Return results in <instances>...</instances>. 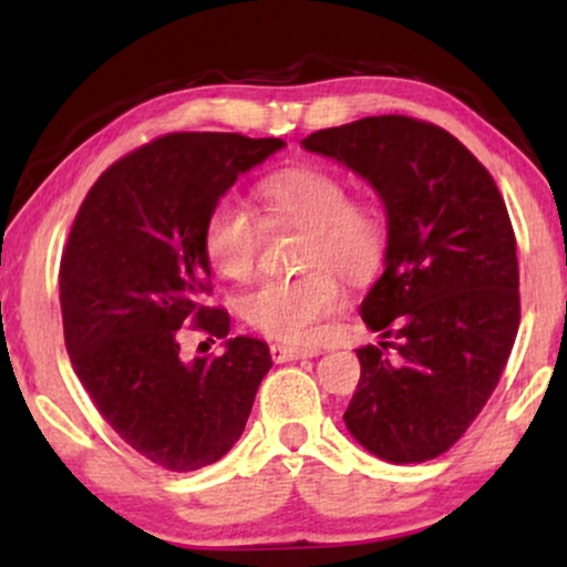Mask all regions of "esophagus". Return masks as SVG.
Listing matches in <instances>:
<instances>
[{
	"label": "esophagus",
	"mask_w": 567,
	"mask_h": 567,
	"mask_svg": "<svg viewBox=\"0 0 567 567\" xmlns=\"http://www.w3.org/2000/svg\"><path fill=\"white\" fill-rule=\"evenodd\" d=\"M320 351L317 348H299V346H286V343H274L270 346V355H274L276 363L297 361V359H312Z\"/></svg>",
	"instance_id": "obj_1"
}]
</instances>
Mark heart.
Masks as SVG:
<instances>
[{
  "label": "heart",
  "instance_id": "heart-1",
  "mask_svg": "<svg viewBox=\"0 0 567 567\" xmlns=\"http://www.w3.org/2000/svg\"><path fill=\"white\" fill-rule=\"evenodd\" d=\"M260 219L237 200H219L204 227V250L212 266L231 281H250L258 270L262 225L307 229L301 268L291 281H268L243 301L245 320L284 343H312L317 328L343 305V286L377 274L386 252L384 208L371 198H351L348 183L328 167L278 169L258 188Z\"/></svg>",
  "mask_w": 567,
  "mask_h": 567
}]
</instances>
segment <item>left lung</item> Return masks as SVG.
<instances>
[{
  "mask_svg": "<svg viewBox=\"0 0 567 567\" xmlns=\"http://www.w3.org/2000/svg\"><path fill=\"white\" fill-rule=\"evenodd\" d=\"M301 146L369 181L390 224L384 274L361 301L384 340L355 351L361 379L343 421L379 460H433L491 400L522 320L498 185L460 138L408 115L315 131Z\"/></svg>",
  "mask_w": 567,
  "mask_h": 567,
  "instance_id": "obj_1",
  "label": "left lung"
}]
</instances>
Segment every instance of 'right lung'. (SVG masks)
<instances>
[{"instance_id": "obj_1", "label": "right lung", "mask_w": 567, "mask_h": 567, "mask_svg": "<svg viewBox=\"0 0 567 567\" xmlns=\"http://www.w3.org/2000/svg\"><path fill=\"white\" fill-rule=\"evenodd\" d=\"M281 146L212 131L154 138L97 177L69 231L59 268L69 359L111 429L165 470L221 460L274 367L262 340L227 338V309L204 305V227L237 177ZM183 323L224 339L225 353L183 362Z\"/></svg>"}]
</instances>
